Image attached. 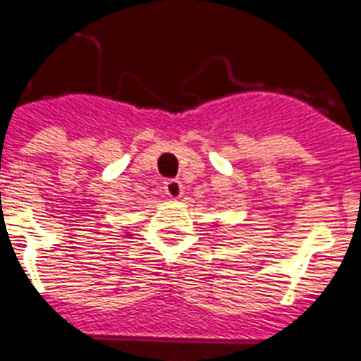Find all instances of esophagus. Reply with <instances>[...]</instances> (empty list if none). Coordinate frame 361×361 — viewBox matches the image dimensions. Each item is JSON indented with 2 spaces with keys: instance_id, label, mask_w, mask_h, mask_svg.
I'll return each instance as SVG.
<instances>
[{
  "instance_id": "obj_1",
  "label": "esophagus",
  "mask_w": 361,
  "mask_h": 361,
  "mask_svg": "<svg viewBox=\"0 0 361 361\" xmlns=\"http://www.w3.org/2000/svg\"><path fill=\"white\" fill-rule=\"evenodd\" d=\"M164 192L169 195L170 199H180L181 192H183V185L180 180H169L164 181Z\"/></svg>"
}]
</instances>
